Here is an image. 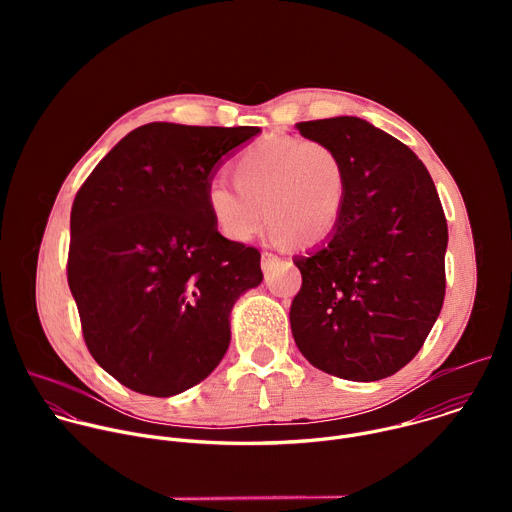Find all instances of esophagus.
Listing matches in <instances>:
<instances>
[{
  "label": "esophagus",
  "instance_id": "34e87169",
  "mask_svg": "<svg viewBox=\"0 0 512 512\" xmlns=\"http://www.w3.org/2000/svg\"><path fill=\"white\" fill-rule=\"evenodd\" d=\"M277 261H279L277 255H273V253H269V251H263V255H261V269H263L265 273H269L271 267H273Z\"/></svg>",
  "mask_w": 512,
  "mask_h": 512
}]
</instances>
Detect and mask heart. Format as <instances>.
I'll return each mask as SVG.
<instances>
[{
    "label": "heart",
    "mask_w": 512,
    "mask_h": 512,
    "mask_svg": "<svg viewBox=\"0 0 512 512\" xmlns=\"http://www.w3.org/2000/svg\"><path fill=\"white\" fill-rule=\"evenodd\" d=\"M235 186L216 180L206 204L227 239L251 241L267 223L277 243L318 245L334 235L346 202V168L332 145L281 137L253 145L233 164Z\"/></svg>",
    "instance_id": "1"
}]
</instances>
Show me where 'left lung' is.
<instances>
[{
	"label": "left lung",
	"instance_id": "8db88e82",
	"mask_svg": "<svg viewBox=\"0 0 512 512\" xmlns=\"http://www.w3.org/2000/svg\"><path fill=\"white\" fill-rule=\"evenodd\" d=\"M346 168L334 235L296 257L291 334L316 369L346 381L395 375L419 352L446 296L448 223L421 160L358 117L298 123Z\"/></svg>",
	"mask_w": 512,
	"mask_h": 512
}]
</instances>
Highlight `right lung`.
Returning a JSON list of instances; mask_svg holds the SVG:
<instances>
[{
	"label": "right lung",
	"mask_w": 512,
	"mask_h": 512,
	"mask_svg": "<svg viewBox=\"0 0 512 512\" xmlns=\"http://www.w3.org/2000/svg\"><path fill=\"white\" fill-rule=\"evenodd\" d=\"M259 131L141 125L72 202L66 275L83 338L135 393L204 381L229 348L233 304L263 279L261 253L218 233L206 204L216 164Z\"/></svg>",
	"instance_id": "right-lung-1"
}]
</instances>
